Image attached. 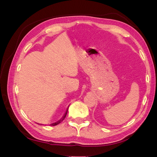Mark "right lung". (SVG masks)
I'll list each match as a JSON object with an SVG mask.
<instances>
[{"mask_svg":"<svg viewBox=\"0 0 157 157\" xmlns=\"http://www.w3.org/2000/svg\"><path fill=\"white\" fill-rule=\"evenodd\" d=\"M67 111H68V109H67V111H66V113H65V114L64 115V116L63 117H62V119H61V120H59V121H58L57 122H55V123H52V124H51V125H52V126H54V125H58V124H59L61 122H62L63 121V120L65 118V117H66V115H67Z\"/></svg>","mask_w":157,"mask_h":157,"instance_id":"right-lung-1","label":"right lung"}]
</instances>
